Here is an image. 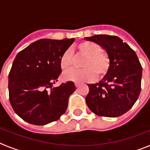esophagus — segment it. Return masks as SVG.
<instances>
[{"mask_svg": "<svg viewBox=\"0 0 150 150\" xmlns=\"http://www.w3.org/2000/svg\"><path fill=\"white\" fill-rule=\"evenodd\" d=\"M75 86H76V88H78V87H79V83H75Z\"/></svg>", "mask_w": 150, "mask_h": 150, "instance_id": "esophagus-1", "label": "esophagus"}]
</instances>
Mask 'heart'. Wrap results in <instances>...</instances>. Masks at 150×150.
<instances>
[{
    "label": "heart",
    "instance_id": "obj_1",
    "mask_svg": "<svg viewBox=\"0 0 150 150\" xmlns=\"http://www.w3.org/2000/svg\"><path fill=\"white\" fill-rule=\"evenodd\" d=\"M77 50L85 56L80 70H71L64 73V79L76 83H84L93 80L96 76L105 75L110 67V59L106 52H101L98 44L91 41H86L78 45ZM73 52L71 50L64 51L60 58V67L62 71H67L72 65Z\"/></svg>",
    "mask_w": 150,
    "mask_h": 150
}]
</instances>
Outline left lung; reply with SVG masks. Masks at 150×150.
<instances>
[{"mask_svg":"<svg viewBox=\"0 0 150 150\" xmlns=\"http://www.w3.org/2000/svg\"><path fill=\"white\" fill-rule=\"evenodd\" d=\"M85 40L96 43L110 59V67L99 83L88 84L86 104L98 116L118 117L129 110L140 93L142 67L135 52L116 36L97 34Z\"/></svg>","mask_w":150,"mask_h":150,"instance_id":"1","label":"left lung"}]
</instances>
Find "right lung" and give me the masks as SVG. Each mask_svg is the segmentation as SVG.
<instances>
[{"mask_svg": "<svg viewBox=\"0 0 150 150\" xmlns=\"http://www.w3.org/2000/svg\"><path fill=\"white\" fill-rule=\"evenodd\" d=\"M74 38L41 39L19 52L9 74V97L13 110L30 124L44 125L65 112L76 87L71 81L53 84L62 73L60 58Z\"/></svg>", "mask_w": 150, "mask_h": 150, "instance_id": "right-lung-1", "label": "right lung"}]
</instances>
